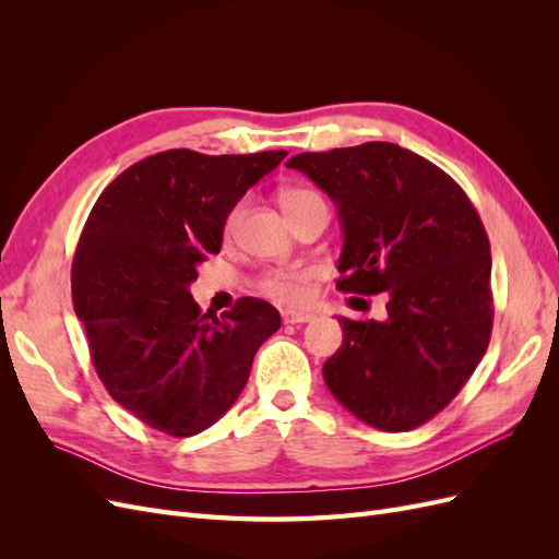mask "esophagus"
Segmentation results:
<instances>
[{
    "label": "esophagus",
    "mask_w": 559,
    "mask_h": 559,
    "mask_svg": "<svg viewBox=\"0 0 559 559\" xmlns=\"http://www.w3.org/2000/svg\"><path fill=\"white\" fill-rule=\"evenodd\" d=\"M312 319L310 312H282L284 324H308Z\"/></svg>",
    "instance_id": "34e87169"
}]
</instances>
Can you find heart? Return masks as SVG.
<instances>
[{
    "label": "heart",
    "mask_w": 559,
    "mask_h": 559,
    "mask_svg": "<svg viewBox=\"0 0 559 559\" xmlns=\"http://www.w3.org/2000/svg\"><path fill=\"white\" fill-rule=\"evenodd\" d=\"M280 200H282V207H284L286 216L302 210V207H308V205H314V202H324V198H321L312 189H306V186H292V189H284ZM240 212H242L240 202L228 210V214L224 218L226 233H233L235 226H238ZM310 277L312 275L308 267H298V265L273 267L261 275L259 289L267 298L282 302V306H300V302H306L310 296Z\"/></svg>",
    "instance_id": "obj_1"
}]
</instances>
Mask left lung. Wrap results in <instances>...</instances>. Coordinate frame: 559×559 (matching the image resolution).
Masks as SVG:
<instances>
[{"label": "left lung", "mask_w": 559, "mask_h": 559, "mask_svg": "<svg viewBox=\"0 0 559 559\" xmlns=\"http://www.w3.org/2000/svg\"><path fill=\"white\" fill-rule=\"evenodd\" d=\"M341 214L337 289L386 292V319L341 317L324 364L331 394L366 425L411 431L460 394L492 335V253L468 195L431 160L392 142L298 154Z\"/></svg>", "instance_id": "left-lung-1"}]
</instances>
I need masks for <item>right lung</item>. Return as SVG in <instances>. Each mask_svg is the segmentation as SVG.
I'll list each match as a JSON object with an SVG mask.
<instances>
[{
  "mask_svg": "<svg viewBox=\"0 0 559 559\" xmlns=\"http://www.w3.org/2000/svg\"><path fill=\"white\" fill-rule=\"evenodd\" d=\"M284 156L160 151L118 175L88 214L72 263L74 312L109 396L151 429L186 438L212 427L282 324L259 298L210 319L189 284L222 249L228 210Z\"/></svg>",
  "mask_w": 559,
  "mask_h": 559,
  "instance_id": "right-lung-1",
  "label": "right lung"
}]
</instances>
